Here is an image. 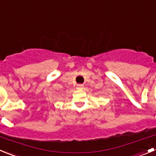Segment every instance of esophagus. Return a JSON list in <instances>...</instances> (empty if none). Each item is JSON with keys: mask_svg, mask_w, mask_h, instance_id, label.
Masks as SVG:
<instances>
[{"mask_svg": "<svg viewBox=\"0 0 156 156\" xmlns=\"http://www.w3.org/2000/svg\"><path fill=\"white\" fill-rule=\"evenodd\" d=\"M83 88H84V85H82V84H79V85H78V86H77V89H79V90L83 89Z\"/></svg>", "mask_w": 156, "mask_h": 156, "instance_id": "1", "label": "esophagus"}]
</instances>
